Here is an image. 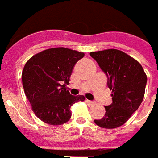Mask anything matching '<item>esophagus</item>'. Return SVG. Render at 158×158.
<instances>
[{
    "instance_id": "obj_1",
    "label": "esophagus",
    "mask_w": 158,
    "mask_h": 158,
    "mask_svg": "<svg viewBox=\"0 0 158 158\" xmlns=\"http://www.w3.org/2000/svg\"><path fill=\"white\" fill-rule=\"evenodd\" d=\"M86 102H87L88 104H89V105H93V104H95V102H94L93 101H89V100H86Z\"/></svg>"
}]
</instances>
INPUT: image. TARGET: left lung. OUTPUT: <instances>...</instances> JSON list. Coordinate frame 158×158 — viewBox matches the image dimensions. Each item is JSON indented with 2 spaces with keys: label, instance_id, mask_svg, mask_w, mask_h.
Listing matches in <instances>:
<instances>
[{
  "label": "left lung",
  "instance_id": "8db88e82",
  "mask_svg": "<svg viewBox=\"0 0 158 158\" xmlns=\"http://www.w3.org/2000/svg\"><path fill=\"white\" fill-rule=\"evenodd\" d=\"M108 78L107 86L112 90L110 105L105 107V114L94 123L112 129L123 125L142 103L146 75L140 63L117 49L89 53Z\"/></svg>",
  "mask_w": 158,
  "mask_h": 158
}]
</instances>
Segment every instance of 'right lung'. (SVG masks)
Wrapping results in <instances>:
<instances>
[{"instance_id": "add662e5", "label": "right lung", "mask_w": 158, "mask_h": 158, "mask_svg": "<svg viewBox=\"0 0 158 158\" xmlns=\"http://www.w3.org/2000/svg\"><path fill=\"white\" fill-rule=\"evenodd\" d=\"M83 56L84 53L56 48L44 50L26 62L22 73L23 87L41 121L63 124L71 117V106L85 100L82 95H71L66 88L75 64Z\"/></svg>"}]
</instances>
